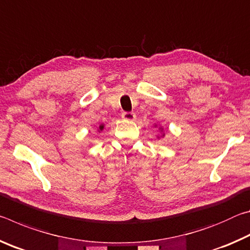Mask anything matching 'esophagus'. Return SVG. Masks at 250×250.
<instances>
[{"mask_svg": "<svg viewBox=\"0 0 250 250\" xmlns=\"http://www.w3.org/2000/svg\"><path fill=\"white\" fill-rule=\"evenodd\" d=\"M121 117H122V119L126 120V121H134L135 119H137V116H135L132 112H124L121 115Z\"/></svg>", "mask_w": 250, "mask_h": 250, "instance_id": "esophagus-1", "label": "esophagus"}]
</instances>
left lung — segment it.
I'll return each instance as SVG.
<instances>
[{"mask_svg":"<svg viewBox=\"0 0 250 250\" xmlns=\"http://www.w3.org/2000/svg\"><path fill=\"white\" fill-rule=\"evenodd\" d=\"M154 126H158V125H154ZM159 130H160V132H161V135H158V137H156V138H158V139H160V138H164V137H166V133H164L163 132V126H159Z\"/></svg>","mask_w":250,"mask_h":250,"instance_id":"left-lung-1","label":"left lung"}]
</instances>
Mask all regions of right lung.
I'll return each mask as SVG.
<instances>
[{
    "label": "right lung",
    "mask_w": 250,
    "mask_h": 250,
    "mask_svg": "<svg viewBox=\"0 0 250 250\" xmlns=\"http://www.w3.org/2000/svg\"><path fill=\"white\" fill-rule=\"evenodd\" d=\"M104 129V124H101V125L98 126V128H97V131H98V132L100 133L101 131H103Z\"/></svg>",
    "instance_id": "add662e5"
}]
</instances>
